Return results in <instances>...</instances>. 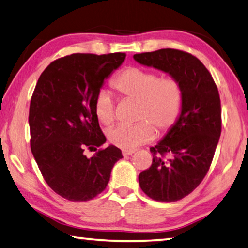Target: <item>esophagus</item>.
<instances>
[{"label":"esophagus","instance_id":"34e87169","mask_svg":"<svg viewBox=\"0 0 248 248\" xmlns=\"http://www.w3.org/2000/svg\"><path fill=\"white\" fill-rule=\"evenodd\" d=\"M133 153H134L133 150H123L124 156H129V155H132Z\"/></svg>","mask_w":248,"mask_h":248}]
</instances>
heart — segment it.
I'll return each mask as SVG.
<instances>
[{"mask_svg": "<svg viewBox=\"0 0 248 248\" xmlns=\"http://www.w3.org/2000/svg\"><path fill=\"white\" fill-rule=\"evenodd\" d=\"M114 89L124 98L139 105L134 125H117L107 132L111 144L124 150H133L154 139V129L166 132L177 123L183 107V89L177 79L161 78L157 73L140 68L124 70L114 81ZM97 119L105 125L115 119V105L107 92H100L94 103Z\"/></svg>", "mask_w": 248, "mask_h": 248, "instance_id": "1", "label": "heart"}]
</instances>
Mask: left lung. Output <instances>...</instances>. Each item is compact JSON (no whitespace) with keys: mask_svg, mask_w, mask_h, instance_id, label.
<instances>
[{"mask_svg":"<svg viewBox=\"0 0 248 248\" xmlns=\"http://www.w3.org/2000/svg\"><path fill=\"white\" fill-rule=\"evenodd\" d=\"M138 63L180 83L183 107L177 123L150 148L153 162L139 175L141 189L162 202L183 199L199 186L211 165L221 134V104L207 68L190 53L161 49L134 54Z\"/></svg>","mask_w":248,"mask_h":248,"instance_id":"1","label":"left lung"}]
</instances>
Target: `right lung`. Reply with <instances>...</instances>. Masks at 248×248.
<instances>
[{"label":"right lung","mask_w":248,"mask_h":248,"mask_svg":"<svg viewBox=\"0 0 248 248\" xmlns=\"http://www.w3.org/2000/svg\"><path fill=\"white\" fill-rule=\"evenodd\" d=\"M125 54L74 53L58 59L41 73L29 107L31 148L49 187L71 201H87L105 190L115 163V145L92 157L106 142L94 111L105 79L123 64Z\"/></svg>","instance_id":"obj_1"}]
</instances>
